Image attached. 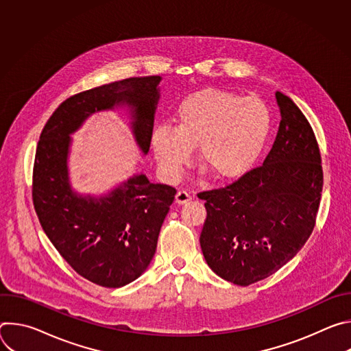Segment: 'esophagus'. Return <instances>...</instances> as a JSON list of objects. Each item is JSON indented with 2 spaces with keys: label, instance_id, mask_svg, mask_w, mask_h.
I'll list each match as a JSON object with an SVG mask.
<instances>
[{
  "label": "esophagus",
  "instance_id": "obj_1",
  "mask_svg": "<svg viewBox=\"0 0 351 351\" xmlns=\"http://www.w3.org/2000/svg\"><path fill=\"white\" fill-rule=\"evenodd\" d=\"M175 199H176L178 204H186V203H189L190 199H191V195H190L186 190H179V191L176 193Z\"/></svg>",
  "mask_w": 351,
  "mask_h": 351
}]
</instances>
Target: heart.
<instances>
[{
  "label": "heart",
  "instance_id": "b5f03b06",
  "mask_svg": "<svg viewBox=\"0 0 351 351\" xmlns=\"http://www.w3.org/2000/svg\"><path fill=\"white\" fill-rule=\"evenodd\" d=\"M272 128L271 110L258 95L204 88L184 97L175 111V126L164 123L152 134V147L162 173L178 180L199 160L219 179H234L254 167Z\"/></svg>",
  "mask_w": 351,
  "mask_h": 351
}]
</instances>
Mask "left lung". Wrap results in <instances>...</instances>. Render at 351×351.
<instances>
[{"mask_svg":"<svg viewBox=\"0 0 351 351\" xmlns=\"http://www.w3.org/2000/svg\"><path fill=\"white\" fill-rule=\"evenodd\" d=\"M275 95L282 119L264 164L197 194L207 210L199 234L204 258L239 286L271 276L300 252L321 202L324 172L314 130L291 98Z\"/></svg>","mask_w":351,"mask_h":351,"instance_id":"obj_1","label":"left lung"}]
</instances>
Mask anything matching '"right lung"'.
Listing matches in <instances>:
<instances>
[{
  "label": "right lung",
  "mask_w": 351,
  "mask_h": 351,
  "mask_svg": "<svg viewBox=\"0 0 351 351\" xmlns=\"http://www.w3.org/2000/svg\"><path fill=\"white\" fill-rule=\"evenodd\" d=\"M160 82V76L129 77L77 93L54 111L40 134L32 189L36 214L62 258L98 286H125L147 269L176 189L141 173L104 197L76 194L68 178L69 134L88 115L125 104L136 141L147 154Z\"/></svg>",
  "instance_id": "add662e5"
}]
</instances>
